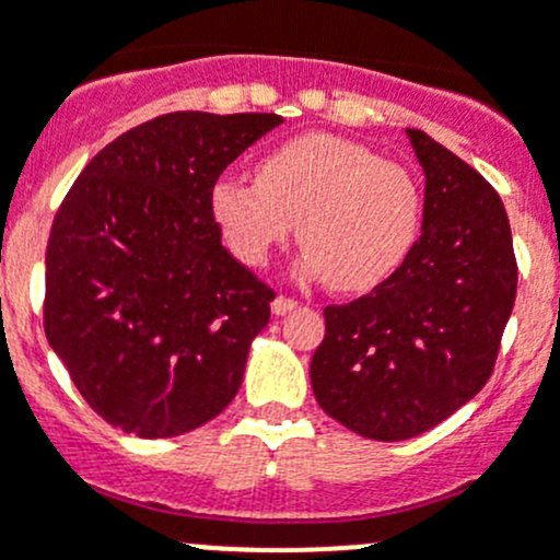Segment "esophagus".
<instances>
[{
	"mask_svg": "<svg viewBox=\"0 0 560 560\" xmlns=\"http://www.w3.org/2000/svg\"><path fill=\"white\" fill-rule=\"evenodd\" d=\"M295 308H298V301H292V298H284V295L273 298V303H270V312H273L276 316H284V314L295 312Z\"/></svg>",
	"mask_w": 560,
	"mask_h": 560,
	"instance_id": "esophagus-1",
	"label": "esophagus"
}]
</instances>
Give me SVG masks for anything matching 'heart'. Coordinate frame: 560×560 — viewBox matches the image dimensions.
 <instances>
[{
  "label": "heart",
  "mask_w": 560,
  "mask_h": 560,
  "mask_svg": "<svg viewBox=\"0 0 560 560\" xmlns=\"http://www.w3.org/2000/svg\"><path fill=\"white\" fill-rule=\"evenodd\" d=\"M211 211L248 268H262L298 224V273L330 279L341 292H369L409 257L422 200L409 171L369 145L312 132L270 151L257 180L222 175Z\"/></svg>",
  "instance_id": "heart-1"
}]
</instances>
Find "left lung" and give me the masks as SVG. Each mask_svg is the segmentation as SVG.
<instances>
[{
	"label": "left lung",
	"mask_w": 560,
	"mask_h": 560,
	"mask_svg": "<svg viewBox=\"0 0 560 560\" xmlns=\"http://www.w3.org/2000/svg\"><path fill=\"white\" fill-rule=\"evenodd\" d=\"M406 138L425 173L422 235L369 295L325 308L312 358L322 409L374 442L420 436L485 387L517 290L493 186L420 129Z\"/></svg>",
	"instance_id": "1"
}]
</instances>
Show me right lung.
Returning a JSON list of instances; mask_svg holds the SVG:
<instances>
[{
	"instance_id": "add662e5",
	"label": "right lung",
	"mask_w": 560,
	"mask_h": 560,
	"mask_svg": "<svg viewBox=\"0 0 560 560\" xmlns=\"http://www.w3.org/2000/svg\"><path fill=\"white\" fill-rule=\"evenodd\" d=\"M281 121L165 113L118 135L67 191L45 252V336L113 428L180 436L238 393L273 290L222 246L211 189Z\"/></svg>"
}]
</instances>
